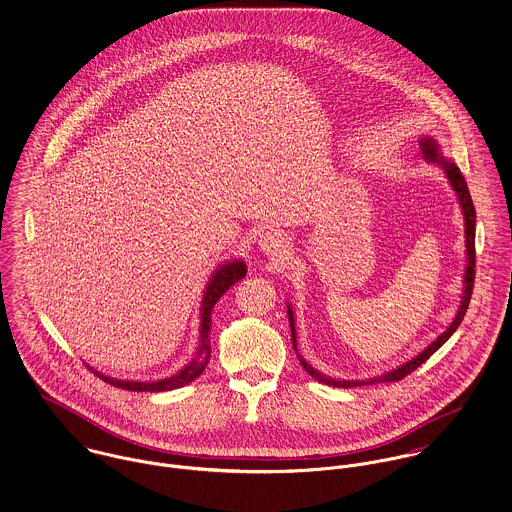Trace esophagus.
Here are the masks:
<instances>
[{
	"mask_svg": "<svg viewBox=\"0 0 512 512\" xmlns=\"http://www.w3.org/2000/svg\"><path fill=\"white\" fill-rule=\"evenodd\" d=\"M259 245H261V249L267 255L283 257L284 253H286V247H288V241H286V237H284L281 231H267L265 235H261Z\"/></svg>",
	"mask_w": 512,
	"mask_h": 512,
	"instance_id": "1",
	"label": "esophagus"
}]
</instances>
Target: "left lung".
Segmentation results:
<instances>
[{"mask_svg":"<svg viewBox=\"0 0 512 512\" xmlns=\"http://www.w3.org/2000/svg\"><path fill=\"white\" fill-rule=\"evenodd\" d=\"M420 155L426 159V161H432V163H438L442 165V169L448 174L452 186H454L455 194L459 198V204H461V210H463V216H465V247H467V271H465V288H463V300H461V306L457 310V316L452 322V326L438 338L436 341H432L420 355H416L412 361L400 365L395 371H389L381 377H373V379H367V381H338V379H332V377H326L322 373H318L314 367H310L300 355V365L306 369V373L310 377H314L316 381L324 383V385H330V387H340V389H351V387H363V385H375V383H391V381H400L404 379L406 375H410L414 369H418L430 355H434V351H438L446 341L452 338L457 326L461 324L465 312H467V306H469V300H471V294H473V283H475V206H473V200H471V194H469V188H467V182L463 178L461 171L455 167L454 163H448L442 159L440 155V149H438V143L430 137H424L420 141ZM288 324H290V332H292V345L296 349V338H294V318H292V310L288 306Z\"/></svg>","mask_w":512,"mask_h":512,"instance_id":"8db88e82","label":"left lung"}]
</instances>
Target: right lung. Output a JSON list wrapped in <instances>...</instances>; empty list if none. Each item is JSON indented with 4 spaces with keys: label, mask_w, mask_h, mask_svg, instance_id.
Returning <instances> with one entry per match:
<instances>
[{
    "label": "right lung",
    "mask_w": 512,
    "mask_h": 512,
    "mask_svg": "<svg viewBox=\"0 0 512 512\" xmlns=\"http://www.w3.org/2000/svg\"><path fill=\"white\" fill-rule=\"evenodd\" d=\"M247 269L243 265V261H233L228 263L224 267H220L212 281L206 288V294H204V300H202V324H200V347L196 351V357L176 375H172L169 379H163V381H157V383H139V381H117V379H110V377H104L100 375L98 371L90 369L94 375H98L100 379H104L106 383L114 385L117 389H123V391H137V393H163V391H172V389H180L188 383H192L196 377L202 375V371L206 369L208 365V359H210V340H208V334H210V326H212V310L216 306V302L224 296V292L229 290V286H233L235 283H239L243 277H245Z\"/></svg>",
    "instance_id": "right-lung-1"
}]
</instances>
